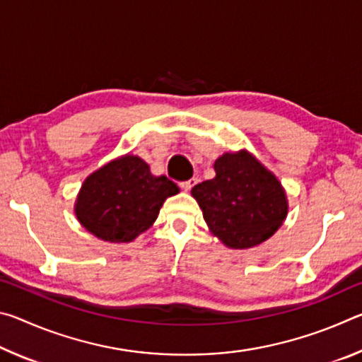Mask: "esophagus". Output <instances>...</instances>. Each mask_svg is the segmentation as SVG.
<instances>
[{
  "instance_id": "1",
  "label": "esophagus",
  "mask_w": 362,
  "mask_h": 362,
  "mask_svg": "<svg viewBox=\"0 0 362 362\" xmlns=\"http://www.w3.org/2000/svg\"><path fill=\"white\" fill-rule=\"evenodd\" d=\"M196 183H198V180H196V179H189V180H187V182H182L180 187H182L183 189H185V192H188V189H192V188L196 185Z\"/></svg>"
}]
</instances>
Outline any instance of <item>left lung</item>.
Masks as SVG:
<instances>
[{"label":"left lung","instance_id":"left-lung-1","mask_svg":"<svg viewBox=\"0 0 362 362\" xmlns=\"http://www.w3.org/2000/svg\"><path fill=\"white\" fill-rule=\"evenodd\" d=\"M214 170V179L192 189L212 235L231 249H249L272 238L289 207L276 177L246 150L225 153Z\"/></svg>","mask_w":362,"mask_h":362}]
</instances>
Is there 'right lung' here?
I'll return each instance as SVG.
<instances>
[{
	"label": "right lung",
	"mask_w": 362,
	"mask_h": 362,
	"mask_svg": "<svg viewBox=\"0 0 362 362\" xmlns=\"http://www.w3.org/2000/svg\"><path fill=\"white\" fill-rule=\"evenodd\" d=\"M179 187L153 175L142 158L126 155L90 174L79 189L78 222L99 240L129 243L148 230L166 198Z\"/></svg>",
	"instance_id": "add662e5"
}]
</instances>
